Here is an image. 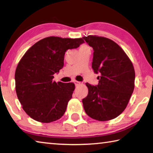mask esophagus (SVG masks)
Here are the masks:
<instances>
[{
	"label": "esophagus",
	"instance_id": "obj_1",
	"mask_svg": "<svg viewBox=\"0 0 153 153\" xmlns=\"http://www.w3.org/2000/svg\"><path fill=\"white\" fill-rule=\"evenodd\" d=\"M74 83H75V84H76V86H78V85L80 84V82H77V81H75Z\"/></svg>",
	"mask_w": 153,
	"mask_h": 153
}]
</instances>
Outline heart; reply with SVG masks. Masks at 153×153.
<instances>
[{
    "label": "heart",
    "mask_w": 153,
    "mask_h": 153,
    "mask_svg": "<svg viewBox=\"0 0 153 153\" xmlns=\"http://www.w3.org/2000/svg\"><path fill=\"white\" fill-rule=\"evenodd\" d=\"M88 48H89V47H88V46L87 45H82L81 46H80V48H79V50H81V49Z\"/></svg>",
    "instance_id": "1"
}]
</instances>
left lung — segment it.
<instances>
[{
	"label": "left lung",
	"instance_id": "1",
	"mask_svg": "<svg viewBox=\"0 0 153 153\" xmlns=\"http://www.w3.org/2000/svg\"><path fill=\"white\" fill-rule=\"evenodd\" d=\"M94 49L92 67L98 84L87 83L88 94L82 100L85 112L94 120L115 119L125 110L134 89L135 71L124 51L108 38L97 36L83 37Z\"/></svg>",
	"mask_w": 153,
	"mask_h": 153
}]
</instances>
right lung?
<instances>
[{"instance_id": "right-lung-1", "label": "right lung", "mask_w": 153, "mask_h": 153, "mask_svg": "<svg viewBox=\"0 0 153 153\" xmlns=\"http://www.w3.org/2000/svg\"><path fill=\"white\" fill-rule=\"evenodd\" d=\"M83 42L82 38L50 36L35 43L21 59L15 74V90L23 109L33 120L50 123L64 115L75 84L56 83L53 75L63 68L65 52Z\"/></svg>"}]
</instances>
